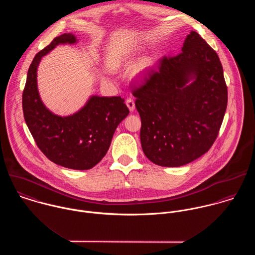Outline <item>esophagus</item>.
Instances as JSON below:
<instances>
[{
    "label": "esophagus",
    "mask_w": 255,
    "mask_h": 255,
    "mask_svg": "<svg viewBox=\"0 0 255 255\" xmlns=\"http://www.w3.org/2000/svg\"><path fill=\"white\" fill-rule=\"evenodd\" d=\"M126 104H127V106H128V108L129 109L130 112H133L134 109H135V104H134V101L131 99V98H128V100H127V102H126Z\"/></svg>",
    "instance_id": "34e87169"
}]
</instances>
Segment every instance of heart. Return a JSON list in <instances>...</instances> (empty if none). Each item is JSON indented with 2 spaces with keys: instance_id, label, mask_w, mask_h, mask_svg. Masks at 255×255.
Instances as JSON below:
<instances>
[{
  "instance_id": "1",
  "label": "heart",
  "mask_w": 255,
  "mask_h": 255,
  "mask_svg": "<svg viewBox=\"0 0 255 255\" xmlns=\"http://www.w3.org/2000/svg\"><path fill=\"white\" fill-rule=\"evenodd\" d=\"M155 67V62L151 57H144L140 59L133 67V73L136 76L143 77L150 73Z\"/></svg>"
}]
</instances>
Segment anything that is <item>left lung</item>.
I'll use <instances>...</instances> for the list:
<instances>
[{
    "label": "left lung",
    "instance_id": "1",
    "mask_svg": "<svg viewBox=\"0 0 255 255\" xmlns=\"http://www.w3.org/2000/svg\"><path fill=\"white\" fill-rule=\"evenodd\" d=\"M133 96L142 150L162 167L183 166L205 154L218 135L228 103L218 55L195 31L185 38L182 53L160 60Z\"/></svg>",
    "mask_w": 255,
    "mask_h": 255
}]
</instances>
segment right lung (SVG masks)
Wrapping results in <instances>:
<instances>
[{"label": "right lung", "mask_w": 255, "mask_h": 255, "mask_svg": "<svg viewBox=\"0 0 255 255\" xmlns=\"http://www.w3.org/2000/svg\"><path fill=\"white\" fill-rule=\"evenodd\" d=\"M73 33L56 37L34 57L22 94L25 123L37 146L57 165L73 170H89L106 155L113 135L129 111L121 97L92 95L85 105L69 116H59L41 100L37 70L44 56L60 44H75Z\"/></svg>", "instance_id": "add662e5"}]
</instances>
